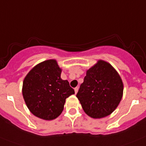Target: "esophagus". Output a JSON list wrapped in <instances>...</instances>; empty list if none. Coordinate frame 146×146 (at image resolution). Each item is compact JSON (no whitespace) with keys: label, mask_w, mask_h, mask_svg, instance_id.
Returning <instances> with one entry per match:
<instances>
[{"label":"esophagus","mask_w":146,"mask_h":146,"mask_svg":"<svg viewBox=\"0 0 146 146\" xmlns=\"http://www.w3.org/2000/svg\"><path fill=\"white\" fill-rule=\"evenodd\" d=\"M74 90H75V93H76V94L77 92H78V87H75L74 88Z\"/></svg>","instance_id":"1"}]
</instances>
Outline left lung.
Segmentation results:
<instances>
[{
    "instance_id": "8db88e82",
    "label": "left lung",
    "mask_w": 146,
    "mask_h": 146,
    "mask_svg": "<svg viewBox=\"0 0 146 146\" xmlns=\"http://www.w3.org/2000/svg\"><path fill=\"white\" fill-rule=\"evenodd\" d=\"M123 84L115 68L98 61L87 70L76 97L84 111L92 118H102L113 112L123 97Z\"/></svg>"
}]
</instances>
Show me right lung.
<instances>
[{
  "mask_svg": "<svg viewBox=\"0 0 146 146\" xmlns=\"http://www.w3.org/2000/svg\"><path fill=\"white\" fill-rule=\"evenodd\" d=\"M62 69L55 59L44 61L29 71L23 84V96L29 110L45 120L56 118L65 100L74 94L69 82L61 78Z\"/></svg>",
  "mask_w": 146,
  "mask_h": 146,
  "instance_id": "right-lung-1",
  "label": "right lung"
}]
</instances>
